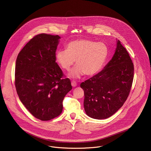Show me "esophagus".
<instances>
[{"instance_id": "34e87169", "label": "esophagus", "mask_w": 151, "mask_h": 151, "mask_svg": "<svg viewBox=\"0 0 151 151\" xmlns=\"http://www.w3.org/2000/svg\"><path fill=\"white\" fill-rule=\"evenodd\" d=\"M71 85L73 87H75V86H77V84H76V82L75 81H72L71 82Z\"/></svg>"}]
</instances>
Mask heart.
<instances>
[{"label": "heart", "instance_id": "heart-1", "mask_svg": "<svg viewBox=\"0 0 151 151\" xmlns=\"http://www.w3.org/2000/svg\"><path fill=\"white\" fill-rule=\"evenodd\" d=\"M108 56V49L104 43L87 39L75 40L66 45V49L59 50L56 61L65 71H68L75 60L78 65L70 75L79 78L83 74L92 76L99 72Z\"/></svg>", "mask_w": 151, "mask_h": 151}]
</instances>
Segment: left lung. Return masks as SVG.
I'll use <instances>...</instances> for the list:
<instances>
[{
    "label": "left lung",
    "instance_id": "obj_1",
    "mask_svg": "<svg viewBox=\"0 0 151 151\" xmlns=\"http://www.w3.org/2000/svg\"><path fill=\"white\" fill-rule=\"evenodd\" d=\"M134 71L129 54L118 40L115 53L104 68L80 84L86 114L103 119L116 113L129 95Z\"/></svg>",
    "mask_w": 151,
    "mask_h": 151
}]
</instances>
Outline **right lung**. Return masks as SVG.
<instances>
[{"label":"right lung","mask_w":151,"mask_h":151,"mask_svg":"<svg viewBox=\"0 0 151 151\" xmlns=\"http://www.w3.org/2000/svg\"><path fill=\"white\" fill-rule=\"evenodd\" d=\"M60 37L39 34L32 38L16 59L14 84L22 104L36 118L43 121L60 115L65 96L72 89L55 62Z\"/></svg>","instance_id":"obj_1"}]
</instances>
